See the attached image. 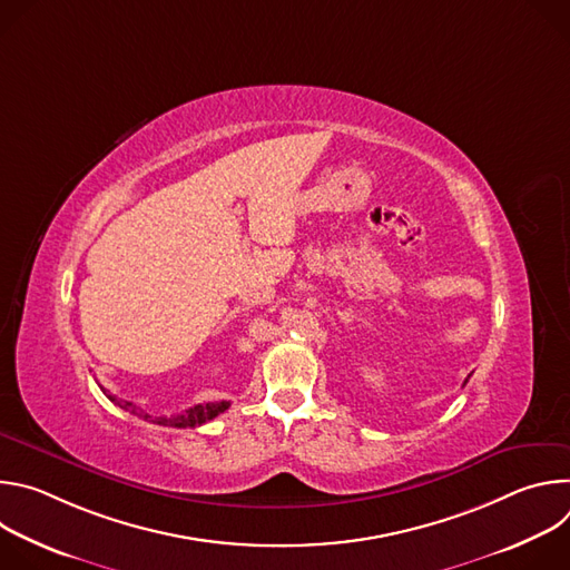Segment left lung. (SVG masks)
I'll return each instance as SVG.
<instances>
[{"mask_svg":"<svg viewBox=\"0 0 570 570\" xmlns=\"http://www.w3.org/2000/svg\"><path fill=\"white\" fill-rule=\"evenodd\" d=\"M464 383H466V381H464Z\"/></svg>","mask_w":570,"mask_h":570,"instance_id":"1","label":"left lung"}]
</instances>
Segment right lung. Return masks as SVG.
Returning <instances> with one entry per match:
<instances>
[{"label": "right lung", "mask_w": 570, "mask_h": 570, "mask_svg": "<svg viewBox=\"0 0 570 570\" xmlns=\"http://www.w3.org/2000/svg\"><path fill=\"white\" fill-rule=\"evenodd\" d=\"M104 390V387H101ZM106 392V390H104ZM110 401H115L119 409L146 420V422H153V424H159V426H174V429H196V426H203L207 422H212L214 417H218L220 413H225L229 409V401H207V403H198L194 405V409H187L185 413L180 415H165V417H150L148 413H144L137 403L132 401H119L117 396L108 394Z\"/></svg>", "instance_id": "right-lung-1"}]
</instances>
